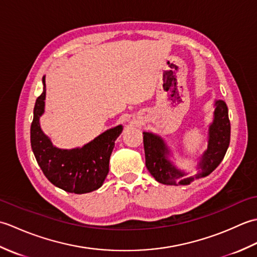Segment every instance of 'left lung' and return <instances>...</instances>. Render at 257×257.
Listing matches in <instances>:
<instances>
[{"label":"left lung","mask_w":257,"mask_h":257,"mask_svg":"<svg viewBox=\"0 0 257 257\" xmlns=\"http://www.w3.org/2000/svg\"><path fill=\"white\" fill-rule=\"evenodd\" d=\"M214 106V118L209 127L207 149L201 157L198 167L200 171L194 177L185 178L187 173L179 170L168 159L170 151L161 137L151 133H144L146 167L158 182L167 185H187L192 182L194 178L209 176L220 165L230 145L231 123L226 103L223 100H215Z\"/></svg>","instance_id":"obj_1"}]
</instances>
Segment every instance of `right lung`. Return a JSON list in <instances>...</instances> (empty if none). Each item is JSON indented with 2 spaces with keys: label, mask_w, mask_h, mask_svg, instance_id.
<instances>
[{
  "label": "right lung",
  "mask_w": 257,
  "mask_h": 257,
  "mask_svg": "<svg viewBox=\"0 0 257 257\" xmlns=\"http://www.w3.org/2000/svg\"><path fill=\"white\" fill-rule=\"evenodd\" d=\"M43 85V92L36 99L31 124V146L38 166L54 185L66 192L83 194L99 189L108 174L114 140L121 134L122 125L106 130L81 148H56L40 125V118L45 107V76Z\"/></svg>",
  "instance_id": "1"
}]
</instances>
